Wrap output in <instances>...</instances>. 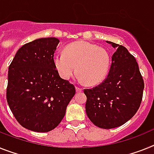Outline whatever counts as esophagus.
Returning a JSON list of instances; mask_svg holds the SVG:
<instances>
[{
    "instance_id": "34e87169",
    "label": "esophagus",
    "mask_w": 154,
    "mask_h": 154,
    "mask_svg": "<svg viewBox=\"0 0 154 154\" xmlns=\"http://www.w3.org/2000/svg\"><path fill=\"white\" fill-rule=\"evenodd\" d=\"M75 88H76V91H77V92H81V91H82V88H81L76 87Z\"/></svg>"
}]
</instances>
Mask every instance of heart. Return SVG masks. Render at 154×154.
<instances>
[{"label":"heart","mask_w":154,"mask_h":154,"mask_svg":"<svg viewBox=\"0 0 154 154\" xmlns=\"http://www.w3.org/2000/svg\"><path fill=\"white\" fill-rule=\"evenodd\" d=\"M53 63L63 79H69L77 70L80 81L97 85L109 73L110 55L105 48L81 41L67 45L64 53H56Z\"/></svg>","instance_id":"heart-1"}]
</instances>
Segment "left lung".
I'll use <instances>...</instances> for the list:
<instances>
[{"label":"left lung","instance_id":"left-lung-1","mask_svg":"<svg viewBox=\"0 0 154 154\" xmlns=\"http://www.w3.org/2000/svg\"><path fill=\"white\" fill-rule=\"evenodd\" d=\"M116 51L112 55L109 74L103 83L84 91L85 110L95 126L117 128L129 121L140 106L144 82L136 59L122 45L106 41Z\"/></svg>","mask_w":154,"mask_h":154}]
</instances>
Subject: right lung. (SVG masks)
Returning a JSON list of instances; mask_svg holds the SVG:
<instances>
[{
	"mask_svg": "<svg viewBox=\"0 0 154 154\" xmlns=\"http://www.w3.org/2000/svg\"><path fill=\"white\" fill-rule=\"evenodd\" d=\"M59 43L46 37L26 44L9 66L8 103L18 122L30 131L48 132L57 127L76 92L54 66Z\"/></svg>",
	"mask_w": 154,
	"mask_h": 154,
	"instance_id": "obj_1",
	"label": "right lung"
}]
</instances>
